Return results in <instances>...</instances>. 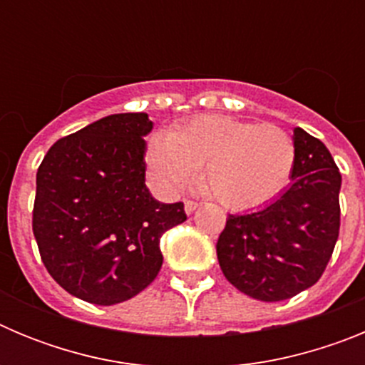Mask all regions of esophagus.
<instances>
[{
    "mask_svg": "<svg viewBox=\"0 0 365 365\" xmlns=\"http://www.w3.org/2000/svg\"><path fill=\"white\" fill-rule=\"evenodd\" d=\"M197 206H199V202L190 201V199H186V201H185V210H186V214H192L193 210H197Z\"/></svg>",
    "mask_w": 365,
    "mask_h": 365,
    "instance_id": "obj_1",
    "label": "esophagus"
}]
</instances>
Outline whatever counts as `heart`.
<instances>
[{
  "label": "heart",
  "mask_w": 365,
  "mask_h": 365,
  "mask_svg": "<svg viewBox=\"0 0 365 365\" xmlns=\"http://www.w3.org/2000/svg\"><path fill=\"white\" fill-rule=\"evenodd\" d=\"M151 179L175 193L202 168V185L230 210H250L283 192L296 168V144L283 128L205 115L155 135L148 150Z\"/></svg>",
  "instance_id": "1"
}]
</instances>
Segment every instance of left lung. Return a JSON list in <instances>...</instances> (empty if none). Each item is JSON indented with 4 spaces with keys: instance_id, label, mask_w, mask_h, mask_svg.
<instances>
[{
    "instance_id": "1",
    "label": "left lung",
    "mask_w": 365,
    "mask_h": 365,
    "mask_svg": "<svg viewBox=\"0 0 365 365\" xmlns=\"http://www.w3.org/2000/svg\"><path fill=\"white\" fill-rule=\"evenodd\" d=\"M291 188L261 210L228 215L217 240L225 278L247 296L282 302L322 278L340 232L341 175L316 137L294 130Z\"/></svg>"
}]
</instances>
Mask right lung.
<instances>
[{
    "instance_id": "obj_1",
    "label": "right lung",
    "mask_w": 365,
    "mask_h": 365,
    "mask_svg": "<svg viewBox=\"0 0 365 365\" xmlns=\"http://www.w3.org/2000/svg\"><path fill=\"white\" fill-rule=\"evenodd\" d=\"M146 113L93 122L51 146L36 173L32 232L47 272L69 294L115 305L163 267L160 235L186 221L182 202L146 188Z\"/></svg>"
}]
</instances>
